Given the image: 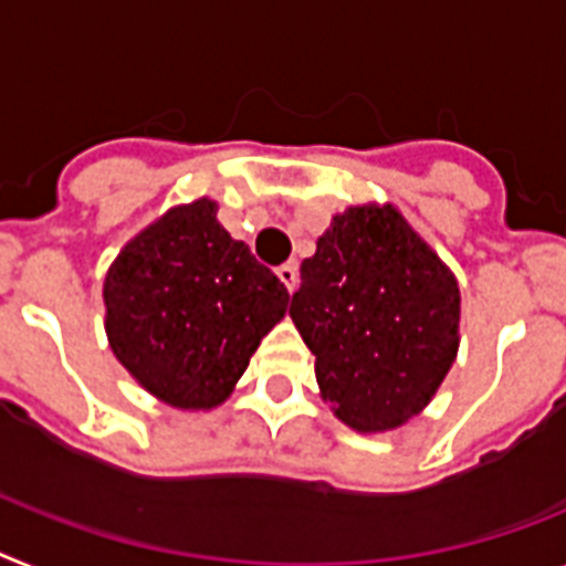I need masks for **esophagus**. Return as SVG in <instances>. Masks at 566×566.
Segmentation results:
<instances>
[{
	"label": "esophagus",
	"mask_w": 566,
	"mask_h": 566,
	"mask_svg": "<svg viewBox=\"0 0 566 566\" xmlns=\"http://www.w3.org/2000/svg\"><path fill=\"white\" fill-rule=\"evenodd\" d=\"M275 275H279V282L284 284V287H287V291H296L298 287V270H296V264H282V268L275 270Z\"/></svg>",
	"instance_id": "1"
}]
</instances>
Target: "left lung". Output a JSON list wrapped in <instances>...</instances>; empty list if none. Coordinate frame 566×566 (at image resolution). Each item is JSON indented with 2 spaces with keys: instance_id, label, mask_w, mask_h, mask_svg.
I'll return each mask as SVG.
<instances>
[{
  "instance_id": "1",
  "label": "left lung",
  "mask_w": 566,
  "mask_h": 566,
  "mask_svg": "<svg viewBox=\"0 0 566 566\" xmlns=\"http://www.w3.org/2000/svg\"><path fill=\"white\" fill-rule=\"evenodd\" d=\"M291 319L322 400L359 434H382L420 415L458 359L460 287L394 203H356L302 261Z\"/></svg>"
}]
</instances>
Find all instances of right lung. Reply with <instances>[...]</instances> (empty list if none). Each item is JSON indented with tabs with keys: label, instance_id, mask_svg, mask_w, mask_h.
I'll return each instance as SVG.
<instances>
[{
	"label": "right lung",
	"instance_id": "right-lung-1",
	"mask_svg": "<svg viewBox=\"0 0 566 566\" xmlns=\"http://www.w3.org/2000/svg\"><path fill=\"white\" fill-rule=\"evenodd\" d=\"M291 293L218 221L178 203L126 241L103 282L108 348L137 386L180 411L227 400Z\"/></svg>",
	"mask_w": 566,
	"mask_h": 566
}]
</instances>
